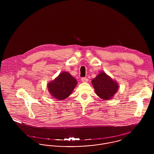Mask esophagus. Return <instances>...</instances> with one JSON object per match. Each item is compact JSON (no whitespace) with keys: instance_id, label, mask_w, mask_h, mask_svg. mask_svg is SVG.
Listing matches in <instances>:
<instances>
[{"instance_id":"34e87169","label":"esophagus","mask_w":154,"mask_h":154,"mask_svg":"<svg viewBox=\"0 0 154 154\" xmlns=\"http://www.w3.org/2000/svg\"><path fill=\"white\" fill-rule=\"evenodd\" d=\"M81 81L82 82H87L88 81V79L87 78H82Z\"/></svg>"}]
</instances>
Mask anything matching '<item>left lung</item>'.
<instances>
[{
	"label": "left lung",
	"mask_w": 154,
	"mask_h": 154,
	"mask_svg": "<svg viewBox=\"0 0 154 154\" xmlns=\"http://www.w3.org/2000/svg\"><path fill=\"white\" fill-rule=\"evenodd\" d=\"M91 82L96 94L104 100L111 99L119 88L117 82L104 72H101Z\"/></svg>",
	"instance_id": "left-lung-1"
}]
</instances>
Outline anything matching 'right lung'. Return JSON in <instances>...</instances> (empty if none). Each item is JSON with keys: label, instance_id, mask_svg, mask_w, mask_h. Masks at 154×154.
Wrapping results in <instances>:
<instances>
[{"label": "right lung", "instance_id": "1", "mask_svg": "<svg viewBox=\"0 0 154 154\" xmlns=\"http://www.w3.org/2000/svg\"><path fill=\"white\" fill-rule=\"evenodd\" d=\"M77 83L76 79L69 73L63 72L47 84V89L52 97L61 101L70 95Z\"/></svg>", "mask_w": 154, "mask_h": 154}]
</instances>
